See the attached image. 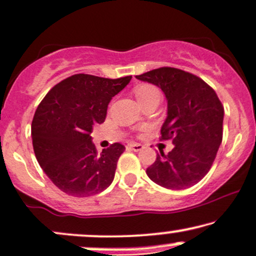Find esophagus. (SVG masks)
<instances>
[{
    "mask_svg": "<svg viewBox=\"0 0 256 256\" xmlns=\"http://www.w3.org/2000/svg\"><path fill=\"white\" fill-rule=\"evenodd\" d=\"M128 149H131V150H134V152H140L142 149H143V146H142V144H138V143H130L128 146Z\"/></svg>",
    "mask_w": 256,
    "mask_h": 256,
    "instance_id": "1",
    "label": "esophagus"
}]
</instances>
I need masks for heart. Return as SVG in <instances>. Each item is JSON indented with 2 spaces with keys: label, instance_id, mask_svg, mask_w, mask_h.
<instances>
[{
  "label": "heart",
  "instance_id": "obj_1",
  "mask_svg": "<svg viewBox=\"0 0 256 256\" xmlns=\"http://www.w3.org/2000/svg\"><path fill=\"white\" fill-rule=\"evenodd\" d=\"M158 94H160L158 89L150 84L140 86V87L134 89V95H136L137 100L140 101V104H143L144 101L148 100V98H150L152 96H154V95H158Z\"/></svg>",
  "mask_w": 256,
  "mask_h": 256
}]
</instances>
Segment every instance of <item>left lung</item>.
<instances>
[{
  "mask_svg": "<svg viewBox=\"0 0 256 256\" xmlns=\"http://www.w3.org/2000/svg\"><path fill=\"white\" fill-rule=\"evenodd\" d=\"M158 87L167 100V116L161 140H172L174 148L146 169L154 182L168 190L194 186L210 170L223 137L224 108L210 86L196 75L160 68L136 76Z\"/></svg>",
  "mask_w": 256,
  "mask_h": 256,
  "instance_id": "left-lung-1",
  "label": "left lung"
}]
</instances>
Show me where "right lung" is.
Segmentation results:
<instances>
[{"instance_id":"obj_1","label":"right lung","mask_w":256,"mask_h":256,"mask_svg":"<svg viewBox=\"0 0 256 256\" xmlns=\"http://www.w3.org/2000/svg\"><path fill=\"white\" fill-rule=\"evenodd\" d=\"M131 78L72 75L54 86L36 108L32 122L36 158L66 194L90 196L112 184L125 146L114 143L98 154L90 134L95 124L104 122L110 101Z\"/></svg>"}]
</instances>
